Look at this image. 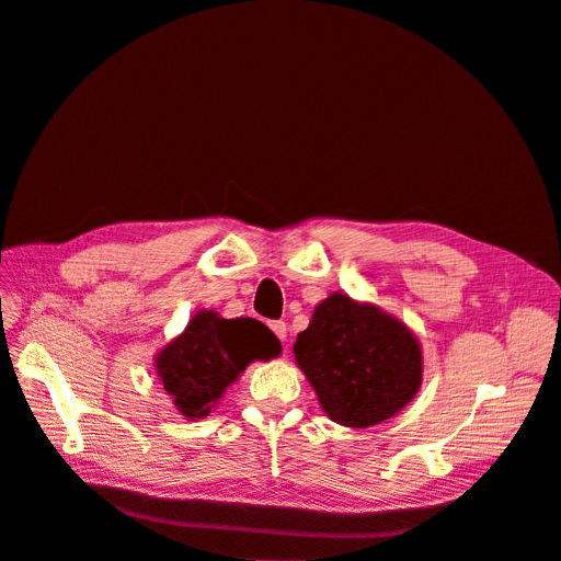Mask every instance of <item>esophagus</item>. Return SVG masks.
<instances>
[{
	"instance_id": "34e87169",
	"label": "esophagus",
	"mask_w": 561,
	"mask_h": 561,
	"mask_svg": "<svg viewBox=\"0 0 561 561\" xmlns=\"http://www.w3.org/2000/svg\"><path fill=\"white\" fill-rule=\"evenodd\" d=\"M271 330H274V334L280 339V342H285V339H287V325H285V322H271Z\"/></svg>"
}]
</instances>
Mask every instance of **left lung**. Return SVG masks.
Here are the masks:
<instances>
[{"label": "left lung", "mask_w": 561, "mask_h": 561, "mask_svg": "<svg viewBox=\"0 0 561 561\" xmlns=\"http://www.w3.org/2000/svg\"><path fill=\"white\" fill-rule=\"evenodd\" d=\"M295 360L325 414L348 428L396 416L421 388L419 339L375 304L344 293L322 299L297 334Z\"/></svg>", "instance_id": "8db88e82"}]
</instances>
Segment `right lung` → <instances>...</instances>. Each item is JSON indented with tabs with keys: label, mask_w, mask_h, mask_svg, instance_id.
<instances>
[{
	"label": "right lung",
	"mask_w": 561,
	"mask_h": 561,
	"mask_svg": "<svg viewBox=\"0 0 561 561\" xmlns=\"http://www.w3.org/2000/svg\"><path fill=\"white\" fill-rule=\"evenodd\" d=\"M280 342L254 318L198 311L186 330L157 355V375L186 419H203L252 360H271Z\"/></svg>",
	"instance_id": "right-lung-1"
}]
</instances>
